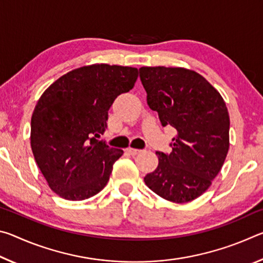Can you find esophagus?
<instances>
[{
    "label": "esophagus",
    "instance_id": "1",
    "mask_svg": "<svg viewBox=\"0 0 263 263\" xmlns=\"http://www.w3.org/2000/svg\"><path fill=\"white\" fill-rule=\"evenodd\" d=\"M126 153H128L130 155H132V157H135V155H137L138 153H140V149L128 147V148H126Z\"/></svg>",
    "mask_w": 263,
    "mask_h": 263
}]
</instances>
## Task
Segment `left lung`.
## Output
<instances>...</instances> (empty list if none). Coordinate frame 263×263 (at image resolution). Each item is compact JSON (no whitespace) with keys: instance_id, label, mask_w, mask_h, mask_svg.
Segmentation results:
<instances>
[{"instance_id":"1","label":"left lung","mask_w":263,"mask_h":263,"mask_svg":"<svg viewBox=\"0 0 263 263\" xmlns=\"http://www.w3.org/2000/svg\"><path fill=\"white\" fill-rule=\"evenodd\" d=\"M147 104L162 126L177 131L171 154L157 152L159 164L146 185L173 203L205 193L230 148V116L219 91L201 74L183 67H141Z\"/></svg>"}]
</instances>
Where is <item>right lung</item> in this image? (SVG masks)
<instances>
[{
    "mask_svg": "<svg viewBox=\"0 0 263 263\" xmlns=\"http://www.w3.org/2000/svg\"><path fill=\"white\" fill-rule=\"evenodd\" d=\"M135 67L82 66L53 82L31 117V148L52 191L68 201L90 198L108 183L123 149L97 138L108 127V111L118 95L130 91Z\"/></svg>",
    "mask_w": 263,
    "mask_h": 263,
    "instance_id": "1",
    "label": "right lung"
}]
</instances>
